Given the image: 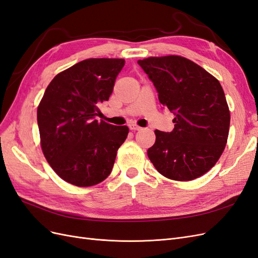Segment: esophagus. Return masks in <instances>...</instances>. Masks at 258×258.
Wrapping results in <instances>:
<instances>
[{"label": "esophagus", "instance_id": "1", "mask_svg": "<svg viewBox=\"0 0 258 258\" xmlns=\"http://www.w3.org/2000/svg\"><path fill=\"white\" fill-rule=\"evenodd\" d=\"M129 128H130V130H131V131H139V130H141V129H142L141 127L138 126V124H135V123L130 124Z\"/></svg>", "mask_w": 258, "mask_h": 258}]
</instances>
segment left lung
I'll return each instance as SVG.
<instances>
[{"instance_id": "left-lung-1", "label": "left lung", "mask_w": 258, "mask_h": 258, "mask_svg": "<svg viewBox=\"0 0 258 258\" xmlns=\"http://www.w3.org/2000/svg\"><path fill=\"white\" fill-rule=\"evenodd\" d=\"M157 89L159 102L175 117L171 132L155 130L147 156L174 181H191L214 167L227 143L230 112L222 86L191 60L171 54L139 60Z\"/></svg>"}]
</instances>
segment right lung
<instances>
[{
  "label": "right lung",
  "instance_id": "obj_1",
  "mask_svg": "<svg viewBox=\"0 0 258 258\" xmlns=\"http://www.w3.org/2000/svg\"><path fill=\"white\" fill-rule=\"evenodd\" d=\"M123 64V59L83 60L53 77L37 106L43 154L70 184L93 186L112 172L129 128L98 121L96 116Z\"/></svg>",
  "mask_w": 258,
  "mask_h": 258
}]
</instances>
